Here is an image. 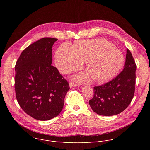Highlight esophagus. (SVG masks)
I'll return each instance as SVG.
<instances>
[{
  "mask_svg": "<svg viewBox=\"0 0 150 150\" xmlns=\"http://www.w3.org/2000/svg\"><path fill=\"white\" fill-rule=\"evenodd\" d=\"M69 86L71 88H73V87H76L78 86V83L74 82H71L69 83Z\"/></svg>",
  "mask_w": 150,
  "mask_h": 150,
  "instance_id": "obj_1",
  "label": "esophagus"
}]
</instances>
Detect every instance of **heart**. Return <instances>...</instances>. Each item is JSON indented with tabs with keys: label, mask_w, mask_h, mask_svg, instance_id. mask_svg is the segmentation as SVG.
<instances>
[{
	"label": "heart",
	"mask_w": 150,
	"mask_h": 150,
	"mask_svg": "<svg viewBox=\"0 0 150 150\" xmlns=\"http://www.w3.org/2000/svg\"><path fill=\"white\" fill-rule=\"evenodd\" d=\"M82 61L86 62L85 68L92 79L97 82L108 80L122 68L125 58L115 46L105 40H82L72 48L61 45L55 54V64L63 74L79 69ZM88 78L87 74H79L75 79L84 81Z\"/></svg>",
	"instance_id": "1"
}]
</instances>
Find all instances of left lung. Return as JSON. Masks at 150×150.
Returning <instances> with one entry per match:
<instances>
[{
  "label": "left lung",
  "instance_id": "obj_1",
  "mask_svg": "<svg viewBox=\"0 0 150 150\" xmlns=\"http://www.w3.org/2000/svg\"><path fill=\"white\" fill-rule=\"evenodd\" d=\"M137 65L127 49L123 71L110 81L95 86L94 96L89 101L92 110L102 116L118 115L129 105L134 96Z\"/></svg>",
  "mask_w": 150,
  "mask_h": 150
}]
</instances>
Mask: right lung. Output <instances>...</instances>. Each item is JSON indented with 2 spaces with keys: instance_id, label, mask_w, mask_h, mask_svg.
<instances>
[{
  "instance_id": "obj_1",
  "label": "right lung",
  "mask_w": 150,
  "mask_h": 150,
  "mask_svg": "<svg viewBox=\"0 0 150 150\" xmlns=\"http://www.w3.org/2000/svg\"><path fill=\"white\" fill-rule=\"evenodd\" d=\"M57 38L45 37L21 53L15 67L16 98L22 109L39 120L59 115L69 90L68 82L52 65V48Z\"/></svg>"
}]
</instances>
